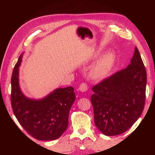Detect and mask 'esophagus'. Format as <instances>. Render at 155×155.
Listing matches in <instances>:
<instances>
[{
  "instance_id": "34e87169",
  "label": "esophagus",
  "mask_w": 155,
  "mask_h": 155,
  "mask_svg": "<svg viewBox=\"0 0 155 155\" xmlns=\"http://www.w3.org/2000/svg\"><path fill=\"white\" fill-rule=\"evenodd\" d=\"M87 85L85 83H81L80 85V87H79V90L81 91H83V92H85V91H86L87 90Z\"/></svg>"
}]
</instances>
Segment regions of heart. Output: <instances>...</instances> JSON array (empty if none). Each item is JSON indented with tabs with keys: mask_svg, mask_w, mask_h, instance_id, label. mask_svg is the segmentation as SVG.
<instances>
[{
	"mask_svg": "<svg viewBox=\"0 0 155 155\" xmlns=\"http://www.w3.org/2000/svg\"><path fill=\"white\" fill-rule=\"evenodd\" d=\"M115 61V52L111 51L107 52L91 70V76L97 79H103L105 78L114 66Z\"/></svg>",
	"mask_w": 155,
	"mask_h": 155,
	"instance_id": "obj_1",
	"label": "heart"
}]
</instances>
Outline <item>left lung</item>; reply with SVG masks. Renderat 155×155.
Listing matches in <instances>:
<instances>
[{
    "label": "left lung",
    "mask_w": 155,
    "mask_h": 155,
    "mask_svg": "<svg viewBox=\"0 0 155 155\" xmlns=\"http://www.w3.org/2000/svg\"><path fill=\"white\" fill-rule=\"evenodd\" d=\"M147 75L137 47L130 64L92 87L91 102L96 127L107 136L122 134L141 116Z\"/></svg>",
    "instance_id": "left-lung-1"
}]
</instances>
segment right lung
<instances>
[{"label":"right lung","mask_w":155,"mask_h":155,"mask_svg":"<svg viewBox=\"0 0 155 155\" xmlns=\"http://www.w3.org/2000/svg\"><path fill=\"white\" fill-rule=\"evenodd\" d=\"M22 54L13 70L11 103L13 112L24 129L38 140H54L67 129L70 108L75 101L72 87L57 88L40 100L28 98L19 86Z\"/></svg>","instance_id":"1"}]
</instances>
